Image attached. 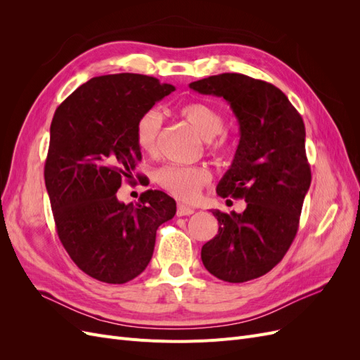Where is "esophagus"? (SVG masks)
<instances>
[{"label": "esophagus", "mask_w": 360, "mask_h": 360, "mask_svg": "<svg viewBox=\"0 0 360 360\" xmlns=\"http://www.w3.org/2000/svg\"><path fill=\"white\" fill-rule=\"evenodd\" d=\"M195 210L192 209V207H188L184 204H179L177 205V216H191Z\"/></svg>", "instance_id": "esophagus-1"}]
</instances>
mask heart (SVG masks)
Masks as SVG:
<instances>
[{
	"label": "heart",
	"mask_w": 360,
	"mask_h": 360,
	"mask_svg": "<svg viewBox=\"0 0 360 360\" xmlns=\"http://www.w3.org/2000/svg\"><path fill=\"white\" fill-rule=\"evenodd\" d=\"M180 115L207 141L212 153H225L230 150V138L224 132L225 120L216 108L193 102L180 108ZM162 130V115L158 110H148L138 118L135 139L138 147L147 155H156ZM156 180L172 197L181 201L198 198L202 188L212 180L210 171L204 167L168 165L158 171Z\"/></svg>",
	"instance_id": "b5f03b06"
}]
</instances>
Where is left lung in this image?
Listing matches in <instances>:
<instances>
[{"label": "left lung", "mask_w": 360, "mask_h": 360, "mask_svg": "<svg viewBox=\"0 0 360 360\" xmlns=\"http://www.w3.org/2000/svg\"><path fill=\"white\" fill-rule=\"evenodd\" d=\"M230 103L240 141L230 169L217 184L222 198H243V213L212 210L217 234L201 249L204 267L225 282L266 275L284 258L297 234L311 167L304 124L278 86L240 73H221L189 84Z\"/></svg>", "instance_id": "obj_1"}]
</instances>
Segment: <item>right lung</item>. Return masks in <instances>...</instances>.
<instances>
[{
	"label": "right lung",
	"instance_id": "obj_1",
	"mask_svg": "<svg viewBox=\"0 0 360 360\" xmlns=\"http://www.w3.org/2000/svg\"><path fill=\"white\" fill-rule=\"evenodd\" d=\"M174 90L147 75L96 76L53 114L45 184L57 234L73 263L106 284L143 274L159 225L176 214V201L162 191H146L138 204L117 198L141 160L138 118Z\"/></svg>",
	"mask_w": 360,
	"mask_h": 360
}]
</instances>
